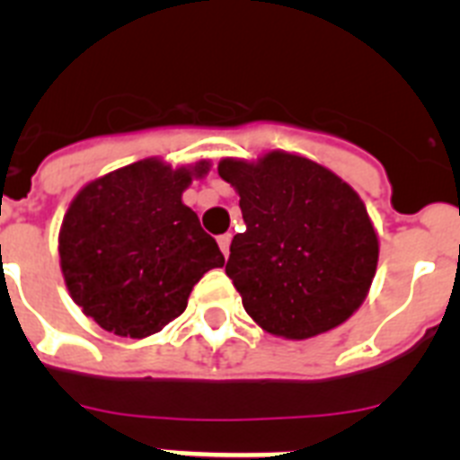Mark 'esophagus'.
Wrapping results in <instances>:
<instances>
[{"label":"esophagus","mask_w":460,"mask_h":460,"mask_svg":"<svg viewBox=\"0 0 460 460\" xmlns=\"http://www.w3.org/2000/svg\"><path fill=\"white\" fill-rule=\"evenodd\" d=\"M230 242H233V234L230 233H226V234H221V237H218V246H221V251H223V255H230Z\"/></svg>","instance_id":"34e87169"}]
</instances>
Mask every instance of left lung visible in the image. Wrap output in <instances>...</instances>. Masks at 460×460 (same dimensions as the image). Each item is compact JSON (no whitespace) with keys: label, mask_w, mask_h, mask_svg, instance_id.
I'll return each mask as SVG.
<instances>
[{"label":"left lung","mask_w":460,"mask_h":460,"mask_svg":"<svg viewBox=\"0 0 460 460\" xmlns=\"http://www.w3.org/2000/svg\"><path fill=\"white\" fill-rule=\"evenodd\" d=\"M246 230L230 243L226 274L260 327L311 339L339 327L367 299L377 234L359 195L308 158L270 152L258 164L223 158Z\"/></svg>","instance_id":"obj_1"}]
</instances>
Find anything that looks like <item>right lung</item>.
<instances>
[{
    "label": "right lung",
    "mask_w": 460,
    "mask_h": 460,
    "mask_svg": "<svg viewBox=\"0 0 460 460\" xmlns=\"http://www.w3.org/2000/svg\"><path fill=\"white\" fill-rule=\"evenodd\" d=\"M145 158L84 186L59 230V262L73 302L105 332L145 339L189 304L193 286L226 265L217 239L181 202L193 177Z\"/></svg>",
    "instance_id": "1"
}]
</instances>
